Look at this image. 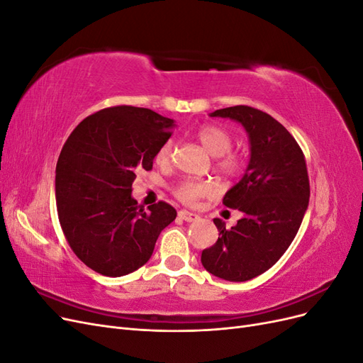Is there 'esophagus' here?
<instances>
[{
    "label": "esophagus",
    "instance_id": "obj_1",
    "mask_svg": "<svg viewBox=\"0 0 363 363\" xmlns=\"http://www.w3.org/2000/svg\"><path fill=\"white\" fill-rule=\"evenodd\" d=\"M179 218L183 219V221H186V223H192V221H196V219H199V215L188 212V211H180Z\"/></svg>",
    "mask_w": 363,
    "mask_h": 363
}]
</instances>
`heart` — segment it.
Here are the masks:
<instances>
[{
    "label": "heart",
    "instance_id": "1",
    "mask_svg": "<svg viewBox=\"0 0 363 363\" xmlns=\"http://www.w3.org/2000/svg\"><path fill=\"white\" fill-rule=\"evenodd\" d=\"M200 144L204 147V150L208 155L213 157H219L218 160V168L221 169L224 174H235L240 168V160L235 155H227V152L232 150L233 145V138L228 131L219 125H204L196 133ZM171 150H172V142L168 140L157 150L156 160L159 163H167L171 157ZM213 186L208 182H194L188 180L183 182L177 189H175V195L177 199L182 200L186 204H195L203 196L212 194Z\"/></svg>",
    "mask_w": 363,
    "mask_h": 363
}]
</instances>
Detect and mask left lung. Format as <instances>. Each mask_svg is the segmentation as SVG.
I'll list each match as a JSON object with an SVG mask.
<instances>
[{
	"label": "left lung",
	"mask_w": 363,
	"mask_h": 363,
	"mask_svg": "<svg viewBox=\"0 0 363 363\" xmlns=\"http://www.w3.org/2000/svg\"><path fill=\"white\" fill-rule=\"evenodd\" d=\"M211 116L233 119L245 128L250 160L223 200L244 218L230 230L213 219L219 238L203 250L201 263L219 279L247 281L268 271L298 232L311 195L306 160L289 131L265 112L233 106Z\"/></svg>",
	"instance_id": "8db88e82"
}]
</instances>
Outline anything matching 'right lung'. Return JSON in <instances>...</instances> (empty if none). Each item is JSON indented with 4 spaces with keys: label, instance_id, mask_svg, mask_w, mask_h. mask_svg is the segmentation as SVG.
<instances>
[{
    "label": "right lung",
    "instance_id": "right-lung-1",
    "mask_svg": "<svg viewBox=\"0 0 363 363\" xmlns=\"http://www.w3.org/2000/svg\"><path fill=\"white\" fill-rule=\"evenodd\" d=\"M174 125L150 108L116 106L84 118L65 142L56 167L59 221L75 256L103 276L145 265L177 216L168 203L145 212L131 196L138 169L152 168Z\"/></svg>",
    "mask_w": 363,
    "mask_h": 363
}]
</instances>
